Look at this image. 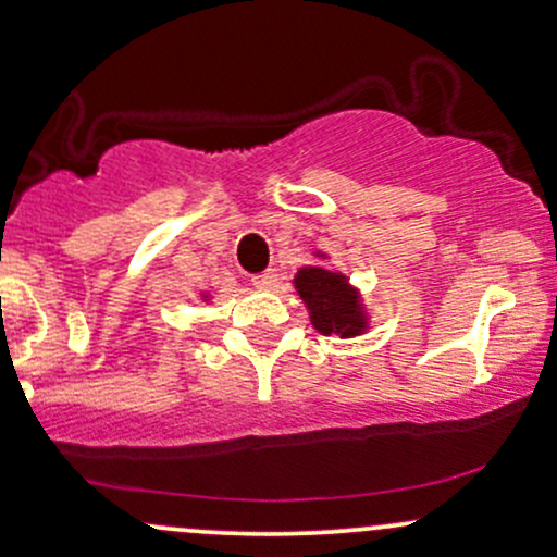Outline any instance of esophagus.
<instances>
[{"label":"esophagus","mask_w":557,"mask_h":557,"mask_svg":"<svg viewBox=\"0 0 557 557\" xmlns=\"http://www.w3.org/2000/svg\"><path fill=\"white\" fill-rule=\"evenodd\" d=\"M277 270H267V272H261V274H253L251 277V283L259 287V290H267V287H272L274 283H277Z\"/></svg>","instance_id":"esophagus-1"}]
</instances>
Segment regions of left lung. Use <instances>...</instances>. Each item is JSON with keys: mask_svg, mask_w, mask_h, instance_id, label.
I'll return each mask as SVG.
<instances>
[{"mask_svg": "<svg viewBox=\"0 0 557 557\" xmlns=\"http://www.w3.org/2000/svg\"><path fill=\"white\" fill-rule=\"evenodd\" d=\"M300 300L309 309L317 332L337 337H356L367 330V314L359 290L341 272L324 267H304L293 277Z\"/></svg>", "mask_w": 557, "mask_h": 557, "instance_id": "obj_1", "label": "left lung"}]
</instances>
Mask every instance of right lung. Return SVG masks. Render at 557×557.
I'll use <instances>...</instances> for the list:
<instances>
[{
  "label": "right lung",
  "instance_id": "obj_1",
  "mask_svg": "<svg viewBox=\"0 0 557 557\" xmlns=\"http://www.w3.org/2000/svg\"><path fill=\"white\" fill-rule=\"evenodd\" d=\"M203 298H209V296H203Z\"/></svg>",
  "mask_w": 557,
  "mask_h": 557
}]
</instances>
